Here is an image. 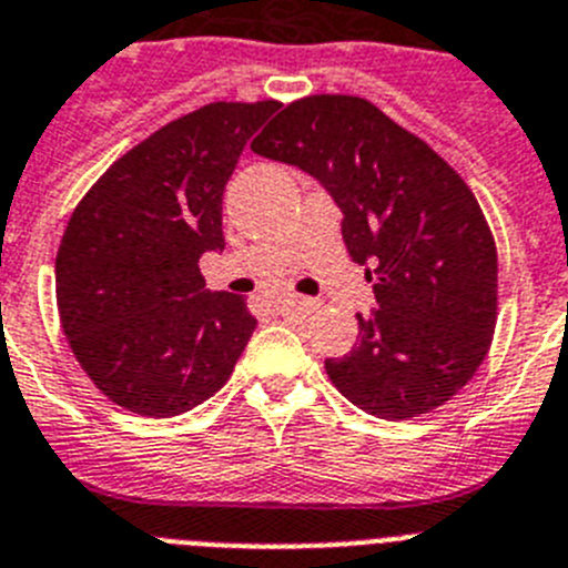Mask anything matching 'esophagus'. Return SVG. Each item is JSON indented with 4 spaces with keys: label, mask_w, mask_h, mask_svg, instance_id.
I'll use <instances>...</instances> for the list:
<instances>
[{
    "label": "esophagus",
    "mask_w": 568,
    "mask_h": 568,
    "mask_svg": "<svg viewBox=\"0 0 568 568\" xmlns=\"http://www.w3.org/2000/svg\"><path fill=\"white\" fill-rule=\"evenodd\" d=\"M320 308V303L316 300H308V296H285L283 300V311H296V314H314V311Z\"/></svg>",
    "instance_id": "obj_1"
}]
</instances>
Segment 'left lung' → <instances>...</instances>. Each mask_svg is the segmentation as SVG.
I'll list each match as a JSON object with an SVG mask.
<instances>
[{
	"label": "left lung",
	"mask_w": 568,
	"mask_h": 568,
	"mask_svg": "<svg viewBox=\"0 0 568 568\" xmlns=\"http://www.w3.org/2000/svg\"><path fill=\"white\" fill-rule=\"evenodd\" d=\"M252 150L314 175L342 209L351 260L379 308L325 359L328 379L376 418L424 416L475 376L498 320V252L464 183L422 138L359 95L291 101Z\"/></svg>",
	"instance_id": "8db88e82"
}]
</instances>
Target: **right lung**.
Instances as JSON below:
<instances>
[{
	"label": "right lung",
	"mask_w": 568,
	"mask_h": 568,
	"mask_svg": "<svg viewBox=\"0 0 568 568\" xmlns=\"http://www.w3.org/2000/svg\"><path fill=\"white\" fill-rule=\"evenodd\" d=\"M280 101H214L170 121L90 186L55 254L70 351L124 410L170 418L232 376L257 320L206 291L197 260L223 252V189Z\"/></svg>",
	"instance_id": "right-lung-1"
}]
</instances>
